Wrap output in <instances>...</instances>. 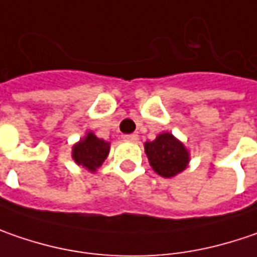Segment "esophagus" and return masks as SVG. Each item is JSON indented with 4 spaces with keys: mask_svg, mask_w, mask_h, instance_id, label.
Segmentation results:
<instances>
[{
    "mask_svg": "<svg viewBox=\"0 0 257 257\" xmlns=\"http://www.w3.org/2000/svg\"><path fill=\"white\" fill-rule=\"evenodd\" d=\"M123 140L126 141V142H138L140 137H138L137 134H129V135H125V137H123Z\"/></svg>",
    "mask_w": 257,
    "mask_h": 257,
    "instance_id": "obj_1",
    "label": "esophagus"
}]
</instances>
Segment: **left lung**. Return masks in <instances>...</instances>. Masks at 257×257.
Here are the masks:
<instances>
[{
  "label": "left lung",
  "mask_w": 257,
  "mask_h": 257,
  "mask_svg": "<svg viewBox=\"0 0 257 257\" xmlns=\"http://www.w3.org/2000/svg\"><path fill=\"white\" fill-rule=\"evenodd\" d=\"M151 167L161 177L170 178L181 173L188 164V152L171 134H161L152 142H145Z\"/></svg>",
  "instance_id": "left-lung-1"
}]
</instances>
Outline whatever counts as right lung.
<instances>
[{
    "instance_id": "add662e5",
    "label": "right lung",
    "mask_w": 257,
    "mask_h": 257,
    "mask_svg": "<svg viewBox=\"0 0 257 257\" xmlns=\"http://www.w3.org/2000/svg\"><path fill=\"white\" fill-rule=\"evenodd\" d=\"M109 154V142L96 138L93 134H87V137L82 140L73 148V160L87 168L89 171H96L97 167L102 165Z\"/></svg>"
}]
</instances>
